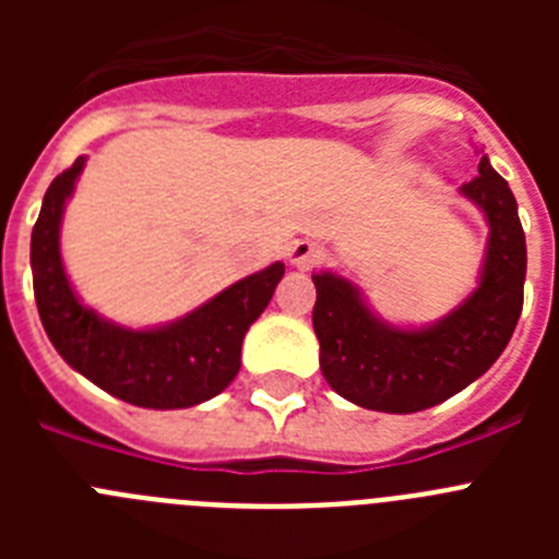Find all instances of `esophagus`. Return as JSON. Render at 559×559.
Returning a JSON list of instances; mask_svg holds the SVG:
<instances>
[{
  "instance_id": "1",
  "label": "esophagus",
  "mask_w": 559,
  "mask_h": 559,
  "mask_svg": "<svg viewBox=\"0 0 559 559\" xmlns=\"http://www.w3.org/2000/svg\"><path fill=\"white\" fill-rule=\"evenodd\" d=\"M322 260H324V246H319L316 240H308V237H305V240H296V243H290L288 263L296 265V269L310 271L322 263Z\"/></svg>"
}]
</instances>
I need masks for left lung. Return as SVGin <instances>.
<instances>
[{"label": "left lung", "mask_w": 559, "mask_h": 559, "mask_svg": "<svg viewBox=\"0 0 559 559\" xmlns=\"http://www.w3.org/2000/svg\"><path fill=\"white\" fill-rule=\"evenodd\" d=\"M462 195L490 224L481 280L456 310L423 330L380 322L360 290L338 274H313L319 367L344 400L386 414H414L481 378L510 344L523 310L526 237L510 185L481 153Z\"/></svg>", "instance_id": "8db88e82"}]
</instances>
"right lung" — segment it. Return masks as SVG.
Masks as SVG:
<instances>
[{
  "label": "right lung",
  "mask_w": 559,
  "mask_h": 559,
  "mask_svg": "<svg viewBox=\"0 0 559 559\" xmlns=\"http://www.w3.org/2000/svg\"><path fill=\"white\" fill-rule=\"evenodd\" d=\"M83 156L56 176L29 237L33 290L52 347L103 392L142 408H190L224 392L240 369L243 335L274 296L285 265L246 276L179 322L128 330L81 305L61 263L63 204L75 190Z\"/></svg>",
  "instance_id": "1"
}]
</instances>
